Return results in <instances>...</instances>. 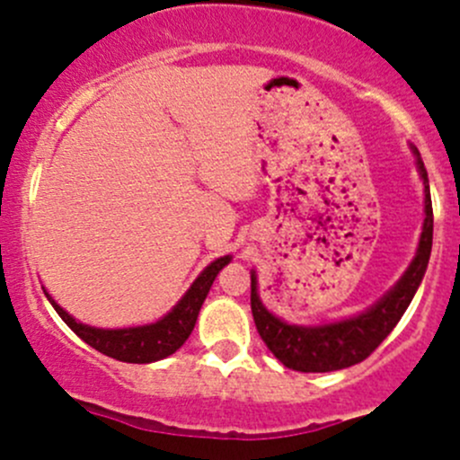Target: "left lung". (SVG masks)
Returning a JSON list of instances; mask_svg holds the SVG:
<instances>
[{
	"instance_id": "8db88e82",
	"label": "left lung",
	"mask_w": 460,
	"mask_h": 460,
	"mask_svg": "<svg viewBox=\"0 0 460 460\" xmlns=\"http://www.w3.org/2000/svg\"><path fill=\"white\" fill-rule=\"evenodd\" d=\"M417 154V167L425 185V220L417 255L399 282L390 288L379 302H375L361 315L341 319V322L323 323V326H295L282 322L264 308L258 293V278L251 270V313L255 328L269 350L282 361L287 368L299 372H331L355 366L372 355L376 346L393 332V328L403 317L405 308L412 302L425 269H428L429 251H432V198H429L428 172H425L421 154Z\"/></svg>"
}]
</instances>
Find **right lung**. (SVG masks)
<instances>
[{"instance_id": "obj_1", "label": "right lung", "mask_w": 460, "mask_h": 460, "mask_svg": "<svg viewBox=\"0 0 460 460\" xmlns=\"http://www.w3.org/2000/svg\"><path fill=\"white\" fill-rule=\"evenodd\" d=\"M231 262V255L217 258L209 267L202 270L191 284L190 291L181 297V302L167 313L165 317L158 322L147 323V326H134V328H94L88 323L76 322L75 317L67 315L64 308L55 302L46 291L48 302L52 304L59 317L64 319L67 326L85 341V344L94 348V350L103 352V355L112 357V359L128 361V364H152V361L165 359L173 355L187 337L191 335L193 326H196L198 313H200L202 302H205L207 293H209L211 284H214L216 275L220 269H225Z\"/></svg>"}]
</instances>
